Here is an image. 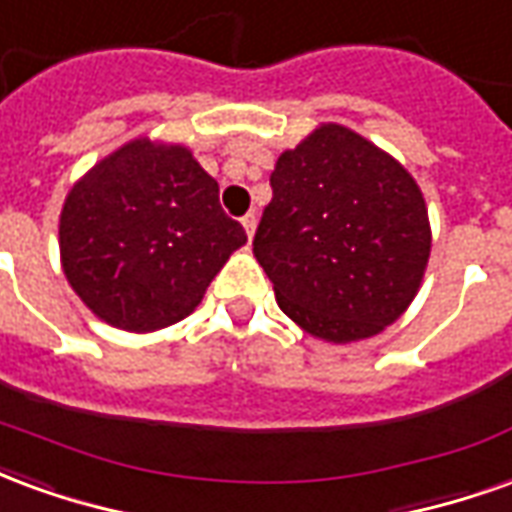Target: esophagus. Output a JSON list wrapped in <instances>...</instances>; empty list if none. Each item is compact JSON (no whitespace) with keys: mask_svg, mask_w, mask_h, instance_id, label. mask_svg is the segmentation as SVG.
<instances>
[{"mask_svg":"<svg viewBox=\"0 0 512 512\" xmlns=\"http://www.w3.org/2000/svg\"><path fill=\"white\" fill-rule=\"evenodd\" d=\"M241 224H244L246 235H249V238H252V235H255V227H257V213H255V211H249V213H246L244 219H241Z\"/></svg>","mask_w":512,"mask_h":512,"instance_id":"34e87169","label":"esophagus"}]
</instances>
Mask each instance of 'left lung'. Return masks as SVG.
Returning a JSON list of instances; mask_svg holds the SVG:
<instances>
[{
    "label": "left lung",
    "instance_id": "8db88e82",
    "mask_svg": "<svg viewBox=\"0 0 512 512\" xmlns=\"http://www.w3.org/2000/svg\"><path fill=\"white\" fill-rule=\"evenodd\" d=\"M255 257L279 310L326 343L384 332L417 296L430 257L425 197L403 164L337 123L285 150Z\"/></svg>",
    "mask_w": 512,
    "mask_h": 512
}]
</instances>
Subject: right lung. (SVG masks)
<instances>
[{"label": "right lung", "instance_id": "1", "mask_svg": "<svg viewBox=\"0 0 512 512\" xmlns=\"http://www.w3.org/2000/svg\"><path fill=\"white\" fill-rule=\"evenodd\" d=\"M241 224L189 147L134 139L65 197L62 271L109 326L156 332L183 321L238 246Z\"/></svg>", "mask_w": 512, "mask_h": 512}]
</instances>
